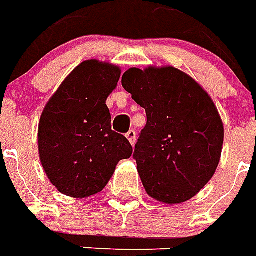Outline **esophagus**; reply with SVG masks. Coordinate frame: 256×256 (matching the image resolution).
Listing matches in <instances>:
<instances>
[{
    "mask_svg": "<svg viewBox=\"0 0 256 256\" xmlns=\"http://www.w3.org/2000/svg\"><path fill=\"white\" fill-rule=\"evenodd\" d=\"M126 138H128V141H130V144L134 145V144H136V138H138V136H136V130H130V132H126Z\"/></svg>",
    "mask_w": 256,
    "mask_h": 256,
    "instance_id": "esophagus-1",
    "label": "esophagus"
}]
</instances>
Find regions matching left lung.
Wrapping results in <instances>:
<instances>
[{
    "label": "left lung",
    "mask_w": 256,
    "mask_h": 256,
    "mask_svg": "<svg viewBox=\"0 0 256 256\" xmlns=\"http://www.w3.org/2000/svg\"><path fill=\"white\" fill-rule=\"evenodd\" d=\"M122 84L146 112L134 152L146 193L164 204L193 198L216 173L224 145L210 96L174 67L130 68Z\"/></svg>",
    "instance_id": "1"
}]
</instances>
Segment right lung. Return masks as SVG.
Wrapping results in <instances>:
<instances>
[{
	"label": "right lung",
	"mask_w": 256,
	"mask_h": 256,
	"mask_svg": "<svg viewBox=\"0 0 256 256\" xmlns=\"http://www.w3.org/2000/svg\"><path fill=\"white\" fill-rule=\"evenodd\" d=\"M120 68L86 60L64 79L40 120L38 146L51 184L68 197L100 193L120 160L132 156L126 136L111 128L106 100Z\"/></svg>",
	"instance_id": "add662e5"
}]
</instances>
